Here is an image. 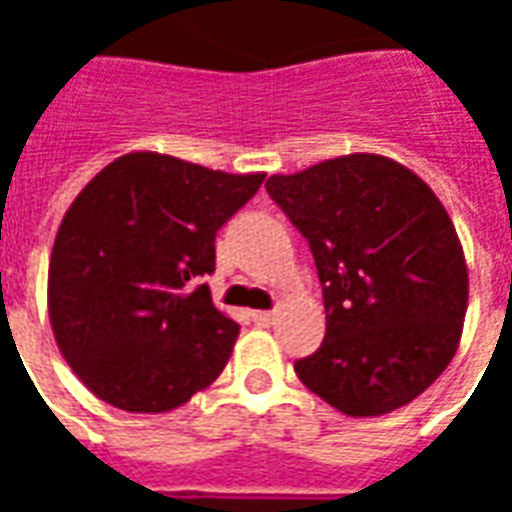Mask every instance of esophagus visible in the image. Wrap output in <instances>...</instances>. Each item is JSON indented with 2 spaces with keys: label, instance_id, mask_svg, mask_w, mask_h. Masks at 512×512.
<instances>
[{
  "label": "esophagus",
  "instance_id": "1",
  "mask_svg": "<svg viewBox=\"0 0 512 512\" xmlns=\"http://www.w3.org/2000/svg\"><path fill=\"white\" fill-rule=\"evenodd\" d=\"M252 321H255L257 326H271V323L277 321V312L257 310V312H252Z\"/></svg>",
  "mask_w": 512,
  "mask_h": 512
}]
</instances>
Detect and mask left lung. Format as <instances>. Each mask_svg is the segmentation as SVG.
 Returning a JSON list of instances; mask_svg holds the SVG:
<instances>
[{"label":"left lung","mask_w":512,"mask_h":512,"mask_svg":"<svg viewBox=\"0 0 512 512\" xmlns=\"http://www.w3.org/2000/svg\"><path fill=\"white\" fill-rule=\"evenodd\" d=\"M266 189L310 241L323 285L326 337L296 362L301 384L348 417L411 403L461 343L469 271L450 213L376 153L271 175Z\"/></svg>","instance_id":"8db88e82"}]
</instances>
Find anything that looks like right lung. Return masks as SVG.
<instances>
[{
    "label": "right lung",
    "mask_w": 512,
    "mask_h": 512,
    "mask_svg": "<svg viewBox=\"0 0 512 512\" xmlns=\"http://www.w3.org/2000/svg\"><path fill=\"white\" fill-rule=\"evenodd\" d=\"M263 180L136 150L79 191L51 249L49 321L95 397L161 414L219 378L238 323L194 279L211 274L219 227Z\"/></svg>",
    "instance_id": "add662e5"
}]
</instances>
